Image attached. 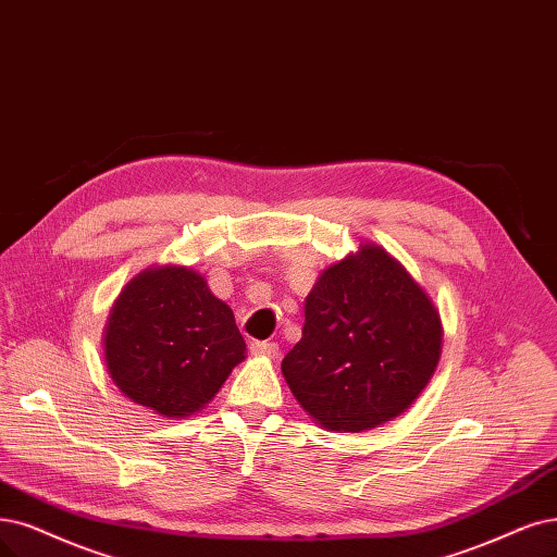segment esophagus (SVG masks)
Masks as SVG:
<instances>
[{
  "mask_svg": "<svg viewBox=\"0 0 557 557\" xmlns=\"http://www.w3.org/2000/svg\"><path fill=\"white\" fill-rule=\"evenodd\" d=\"M250 354L259 358H277L280 356V346L275 342H252L250 344Z\"/></svg>",
  "mask_w": 557,
  "mask_h": 557,
  "instance_id": "1",
  "label": "esophagus"
}]
</instances>
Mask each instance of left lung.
<instances>
[{
    "label": "left lung",
    "instance_id": "1",
    "mask_svg": "<svg viewBox=\"0 0 557 557\" xmlns=\"http://www.w3.org/2000/svg\"><path fill=\"white\" fill-rule=\"evenodd\" d=\"M441 354L436 302L385 247L360 243L307 294L302 337L282 376L312 422L360 434L401 416Z\"/></svg>",
    "mask_w": 557,
    "mask_h": 557
}]
</instances>
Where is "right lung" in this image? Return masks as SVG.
Returning a JSON list of instances; mask_svg holds the SVG:
<instances>
[{"label": "right lung", "mask_w": 557, "mask_h": 557, "mask_svg": "<svg viewBox=\"0 0 557 557\" xmlns=\"http://www.w3.org/2000/svg\"><path fill=\"white\" fill-rule=\"evenodd\" d=\"M102 360L123 397L178 420L199 413L245 360L232 307L188 265H149L114 300Z\"/></svg>", "instance_id": "add662e5"}]
</instances>
